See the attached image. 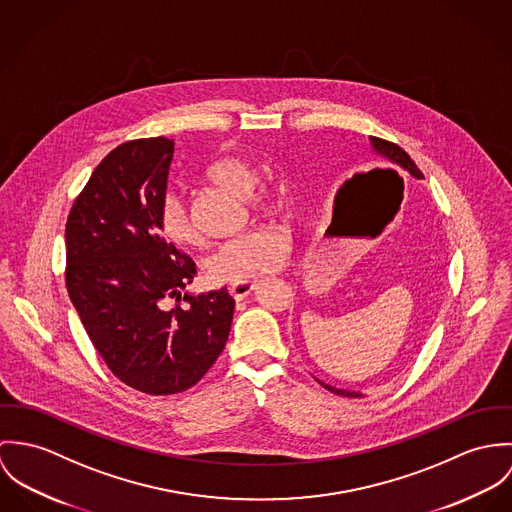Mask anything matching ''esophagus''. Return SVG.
Listing matches in <instances>:
<instances>
[{
	"label": "esophagus",
	"mask_w": 512,
	"mask_h": 512,
	"mask_svg": "<svg viewBox=\"0 0 512 512\" xmlns=\"http://www.w3.org/2000/svg\"><path fill=\"white\" fill-rule=\"evenodd\" d=\"M257 288V283L255 281H239V283L231 284V294L235 296V300H243V298H247L253 290Z\"/></svg>",
	"instance_id": "1"
}]
</instances>
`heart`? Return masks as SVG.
Returning a JSON list of instances; mask_svg holds the SVG:
<instances>
[{
  "instance_id": "heart-1",
  "label": "heart",
  "mask_w": 512,
  "mask_h": 512,
  "mask_svg": "<svg viewBox=\"0 0 512 512\" xmlns=\"http://www.w3.org/2000/svg\"><path fill=\"white\" fill-rule=\"evenodd\" d=\"M257 176V169L241 157L216 159L204 171V178L208 182L245 196L255 210H273L277 198L267 186L257 184ZM159 226L163 235L178 247H192L198 243V235L178 196L171 194L161 204ZM288 251L290 237L284 229H251L220 245L210 257L208 271L218 281H253L283 267Z\"/></svg>"
}]
</instances>
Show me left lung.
Returning <instances> with one entry per match:
<instances>
[{
	"mask_svg": "<svg viewBox=\"0 0 512 512\" xmlns=\"http://www.w3.org/2000/svg\"><path fill=\"white\" fill-rule=\"evenodd\" d=\"M369 141H371V149H373V153L375 155H379V157H383L389 165H393L398 172H408L410 176H414V178H418V180H422L424 176H422V172L420 169L414 165V161L398 147L395 143H391V141H385V139H379V137H369ZM324 389H328L330 393H334V395H341V397H359V393H355V391H347V389H338V387H334V385H328V383H324V381H320V379H316Z\"/></svg>",
	"mask_w": 512,
	"mask_h": 512,
	"instance_id": "1",
	"label": "left lung"
}]
</instances>
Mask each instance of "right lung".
I'll return each instance as SVG.
<instances>
[{
  "label": "right lung",
  "mask_w": 512,
  "mask_h": 512,
  "mask_svg": "<svg viewBox=\"0 0 512 512\" xmlns=\"http://www.w3.org/2000/svg\"><path fill=\"white\" fill-rule=\"evenodd\" d=\"M174 141L115 147L66 222V288L86 334L125 385L147 395L194 387L226 347L228 288L192 294L196 263L161 235Z\"/></svg>",
  "instance_id": "1"
}]
</instances>
